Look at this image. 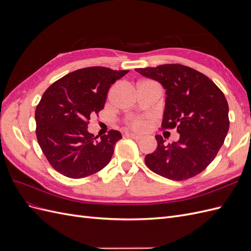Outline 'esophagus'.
I'll list each match as a JSON object with an SVG mask.
<instances>
[{
	"mask_svg": "<svg viewBox=\"0 0 251 251\" xmlns=\"http://www.w3.org/2000/svg\"><path fill=\"white\" fill-rule=\"evenodd\" d=\"M126 136H127V137H131V138H133V139H135V140H139V139L142 137L141 135L135 134V133H126Z\"/></svg>",
	"mask_w": 251,
	"mask_h": 251,
	"instance_id": "34e87169",
	"label": "esophagus"
}]
</instances>
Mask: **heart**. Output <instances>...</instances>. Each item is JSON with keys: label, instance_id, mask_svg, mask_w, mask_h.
<instances>
[{"label": "heart", "instance_id": "obj_1", "mask_svg": "<svg viewBox=\"0 0 251 251\" xmlns=\"http://www.w3.org/2000/svg\"><path fill=\"white\" fill-rule=\"evenodd\" d=\"M130 126L136 131H143V130H147V128L150 126L151 125V118L148 116H139V117H136L132 120H130V123H128Z\"/></svg>", "mask_w": 251, "mask_h": 251}]
</instances>
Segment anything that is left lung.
Instances as JSON below:
<instances>
[{"mask_svg": "<svg viewBox=\"0 0 251 251\" xmlns=\"http://www.w3.org/2000/svg\"><path fill=\"white\" fill-rule=\"evenodd\" d=\"M165 89L162 128H177V142L165 144L156 135L157 149L144 158L148 168L175 181L200 174L216 158L229 128L228 103L206 75L179 64L135 69Z\"/></svg>", "mask_w": 251, "mask_h": 251, "instance_id": "left-lung-1", "label": "left lung"}]
</instances>
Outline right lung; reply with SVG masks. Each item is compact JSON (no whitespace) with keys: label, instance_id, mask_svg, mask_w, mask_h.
I'll use <instances>...</instances> for the list:
<instances>
[{"label":"right lung","instance_id":"add662e5","mask_svg":"<svg viewBox=\"0 0 251 251\" xmlns=\"http://www.w3.org/2000/svg\"><path fill=\"white\" fill-rule=\"evenodd\" d=\"M128 70L89 67L65 75L45 91L35 110L36 138L51 166L79 179L102 170L114 153L120 132L94 137L90 115L103 109L110 87Z\"/></svg>","mask_w":251,"mask_h":251}]
</instances>
